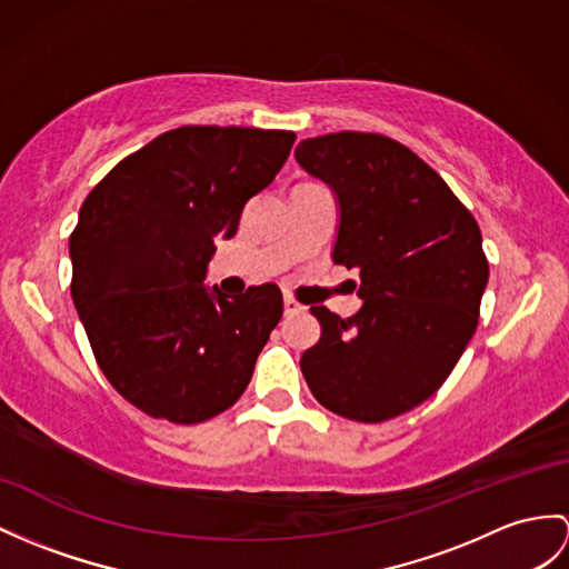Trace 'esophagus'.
Masks as SVG:
<instances>
[{
	"instance_id": "obj_1",
	"label": "esophagus",
	"mask_w": 569,
	"mask_h": 569,
	"mask_svg": "<svg viewBox=\"0 0 569 569\" xmlns=\"http://www.w3.org/2000/svg\"><path fill=\"white\" fill-rule=\"evenodd\" d=\"M301 311H303V307L299 301H295L292 297H284V316H297Z\"/></svg>"
}]
</instances>
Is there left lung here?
<instances>
[{
    "label": "left lung",
    "instance_id": "left-lung-1",
    "mask_svg": "<svg viewBox=\"0 0 569 569\" xmlns=\"http://www.w3.org/2000/svg\"><path fill=\"white\" fill-rule=\"evenodd\" d=\"M295 157L338 196L332 260L359 270L362 309L311 307L321 340L301 355L318 403L357 422L398 418L439 391L478 328L488 284L478 221L432 166L391 137L332 132Z\"/></svg>",
    "mask_w": 569,
    "mask_h": 569
}]
</instances>
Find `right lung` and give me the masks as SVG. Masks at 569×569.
<instances>
[{"label":"right lung","mask_w":569,"mask_h":569,"mask_svg":"<svg viewBox=\"0 0 569 569\" xmlns=\"http://www.w3.org/2000/svg\"><path fill=\"white\" fill-rule=\"evenodd\" d=\"M289 130L186 124L124 157L69 237L72 299L110 386L147 412L198 425L231 408L282 318L274 284L207 289L214 239L272 183Z\"/></svg>","instance_id":"obj_1"}]
</instances>
